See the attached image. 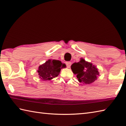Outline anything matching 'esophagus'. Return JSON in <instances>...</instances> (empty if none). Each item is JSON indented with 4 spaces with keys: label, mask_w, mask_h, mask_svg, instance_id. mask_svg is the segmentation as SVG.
Listing matches in <instances>:
<instances>
[{
    "label": "esophagus",
    "mask_w": 126,
    "mask_h": 126,
    "mask_svg": "<svg viewBox=\"0 0 126 126\" xmlns=\"http://www.w3.org/2000/svg\"><path fill=\"white\" fill-rule=\"evenodd\" d=\"M65 64L66 66H67V68H70L71 65V62H66Z\"/></svg>",
    "instance_id": "1"
}]
</instances>
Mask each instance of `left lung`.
Returning a JSON list of instances; mask_svg holds the SVG:
<instances>
[{
	"label": "left lung",
	"mask_w": 126,
	"mask_h": 126,
	"mask_svg": "<svg viewBox=\"0 0 126 126\" xmlns=\"http://www.w3.org/2000/svg\"><path fill=\"white\" fill-rule=\"evenodd\" d=\"M74 74L76 75L79 81L85 84H90L97 79L99 75L98 69L94 65L82 58L78 63H74L71 66Z\"/></svg>",
	"instance_id": "left-lung-1"
}]
</instances>
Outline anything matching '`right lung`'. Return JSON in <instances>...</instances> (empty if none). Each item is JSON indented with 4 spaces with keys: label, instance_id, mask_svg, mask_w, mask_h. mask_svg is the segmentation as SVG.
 Segmentation results:
<instances>
[{
    "label": "right lung",
    "instance_id": "obj_1",
    "mask_svg": "<svg viewBox=\"0 0 126 126\" xmlns=\"http://www.w3.org/2000/svg\"><path fill=\"white\" fill-rule=\"evenodd\" d=\"M65 67V65L60 61L49 60L38 68L39 77L42 80H50L57 77L62 68Z\"/></svg>",
    "mask_w": 126,
    "mask_h": 126
}]
</instances>
